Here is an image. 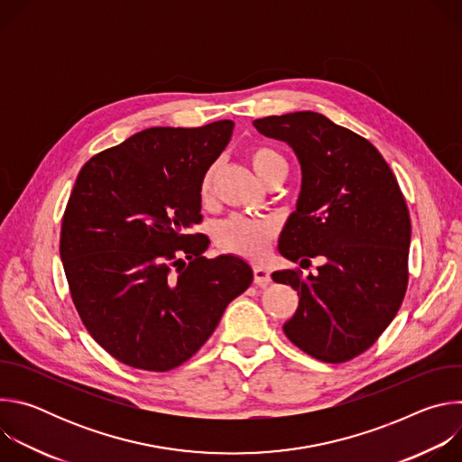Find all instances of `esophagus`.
<instances>
[{
    "mask_svg": "<svg viewBox=\"0 0 462 462\" xmlns=\"http://www.w3.org/2000/svg\"><path fill=\"white\" fill-rule=\"evenodd\" d=\"M254 283L259 287H265L271 283V273L263 267H254Z\"/></svg>",
    "mask_w": 462,
    "mask_h": 462,
    "instance_id": "obj_1",
    "label": "esophagus"
}]
</instances>
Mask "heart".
Returning a JSON list of instances; mask_svg holds the SVG:
<instances>
[{
  "instance_id": "1",
  "label": "heart",
  "mask_w": 462,
  "mask_h": 462,
  "mask_svg": "<svg viewBox=\"0 0 462 462\" xmlns=\"http://www.w3.org/2000/svg\"><path fill=\"white\" fill-rule=\"evenodd\" d=\"M248 162L255 175L265 182H283L289 173L287 159L271 146H252L246 153ZM217 164H210L199 182V197L205 205L214 201L216 193V179H217ZM276 236V225L269 219H248V217H230L217 225L216 228V241L217 245L232 254L259 259L269 252V246Z\"/></svg>"
}]
</instances>
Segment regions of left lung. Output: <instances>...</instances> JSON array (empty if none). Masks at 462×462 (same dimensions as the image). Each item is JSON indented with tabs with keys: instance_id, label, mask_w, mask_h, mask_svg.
Returning <instances> with one entry per match:
<instances>
[{
	"instance_id": "obj_1",
	"label": "left lung",
	"mask_w": 462,
	"mask_h": 462,
	"mask_svg": "<svg viewBox=\"0 0 462 462\" xmlns=\"http://www.w3.org/2000/svg\"><path fill=\"white\" fill-rule=\"evenodd\" d=\"M261 135L287 143L301 166V191L280 254L318 274H273L298 291L287 338L327 364L367 351L397 316L408 289L411 221L401 186L380 152L314 111L254 120Z\"/></svg>"
}]
</instances>
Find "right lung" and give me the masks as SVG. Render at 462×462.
Returning <instances> with one entry per match:
<instances>
[{"mask_svg": "<svg viewBox=\"0 0 462 462\" xmlns=\"http://www.w3.org/2000/svg\"><path fill=\"white\" fill-rule=\"evenodd\" d=\"M234 122L150 127L91 157L65 207L60 257L79 316L118 362L164 373L212 337L252 283L241 257H205L199 182Z\"/></svg>", "mask_w": 462, "mask_h": 462, "instance_id": "1", "label": "right lung"}]
</instances>
